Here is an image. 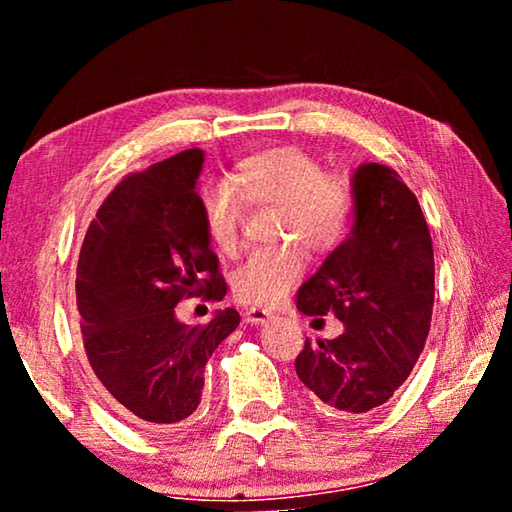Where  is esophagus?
Masks as SVG:
<instances>
[{"label":"esophagus","mask_w":512,"mask_h":512,"mask_svg":"<svg viewBox=\"0 0 512 512\" xmlns=\"http://www.w3.org/2000/svg\"><path fill=\"white\" fill-rule=\"evenodd\" d=\"M244 318H246V323H250V325H264L273 318V314H271V311H266V309H255L253 307V309L246 311Z\"/></svg>","instance_id":"1"}]
</instances>
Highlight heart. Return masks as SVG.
I'll return each mask as SVG.
<instances>
[{
  "label": "heart",
  "instance_id": "1",
  "mask_svg": "<svg viewBox=\"0 0 512 512\" xmlns=\"http://www.w3.org/2000/svg\"><path fill=\"white\" fill-rule=\"evenodd\" d=\"M244 201L277 205V237L298 239L311 253H329L350 228L354 194L341 176H329L309 151L293 144L273 146L241 158L228 180L205 185L198 205L205 235L223 255L239 246ZM305 273L296 244L257 250L232 275L237 300L273 307Z\"/></svg>",
  "mask_w": 512,
  "mask_h": 512
}]
</instances>
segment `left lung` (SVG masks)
Wrapping results in <instances>:
<instances>
[{
    "label": "left lung",
    "mask_w": 512,
    "mask_h": 512,
    "mask_svg": "<svg viewBox=\"0 0 512 512\" xmlns=\"http://www.w3.org/2000/svg\"><path fill=\"white\" fill-rule=\"evenodd\" d=\"M350 187V235L296 296L302 314L343 323L336 339H307L296 359L302 384L334 415L391 400L420 357L433 309V246L418 198L377 162L361 164Z\"/></svg>",
    "instance_id": "obj_1"
}]
</instances>
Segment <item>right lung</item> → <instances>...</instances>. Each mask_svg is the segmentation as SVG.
<instances>
[{
    "label": "right lung",
    "mask_w": 512,
    "mask_h": 512,
    "mask_svg": "<svg viewBox=\"0 0 512 512\" xmlns=\"http://www.w3.org/2000/svg\"><path fill=\"white\" fill-rule=\"evenodd\" d=\"M203 162L201 149H189L121 180L90 223L76 268L83 348L103 395L158 431L192 418L205 363L239 325L232 307L207 325L176 316L185 296L223 300L228 291L198 205Z\"/></svg>",
    "instance_id": "1"
}]
</instances>
